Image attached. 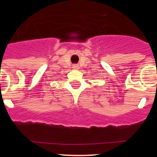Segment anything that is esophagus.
<instances>
[{"label":"esophagus","instance_id":"esophagus-1","mask_svg":"<svg viewBox=\"0 0 157 157\" xmlns=\"http://www.w3.org/2000/svg\"><path fill=\"white\" fill-rule=\"evenodd\" d=\"M72 68L74 70H78L79 68H80V67H79V66L77 65V64H74V65H73V67H72Z\"/></svg>","mask_w":157,"mask_h":157}]
</instances>
